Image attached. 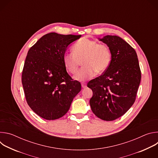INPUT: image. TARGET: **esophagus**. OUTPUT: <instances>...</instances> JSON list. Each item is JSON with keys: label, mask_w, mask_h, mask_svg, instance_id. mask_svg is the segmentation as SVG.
<instances>
[{"label": "esophagus", "mask_w": 158, "mask_h": 158, "mask_svg": "<svg viewBox=\"0 0 158 158\" xmlns=\"http://www.w3.org/2000/svg\"><path fill=\"white\" fill-rule=\"evenodd\" d=\"M81 85H82V88H85V87H87L86 84L84 83V82H82V83L81 84Z\"/></svg>", "instance_id": "34e87169"}]
</instances>
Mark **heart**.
<instances>
[{
    "label": "heart",
    "instance_id": "heart-1",
    "mask_svg": "<svg viewBox=\"0 0 158 158\" xmlns=\"http://www.w3.org/2000/svg\"><path fill=\"white\" fill-rule=\"evenodd\" d=\"M72 51L73 53L64 54L63 63L66 70L74 74L82 62L83 67L74 76L78 81H86L94 77L96 74L104 73L111 60V51L107 45L86 38L75 43Z\"/></svg>",
    "mask_w": 158,
    "mask_h": 158
}]
</instances>
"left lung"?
Listing matches in <instances>:
<instances>
[{
    "mask_svg": "<svg viewBox=\"0 0 158 158\" xmlns=\"http://www.w3.org/2000/svg\"><path fill=\"white\" fill-rule=\"evenodd\" d=\"M99 40L110 48L112 57L102 75L88 82L93 96L90 99L93 113L107 121L124 115L136 100L141 73L137 54L117 35H106Z\"/></svg>",
    "mask_w": 158,
    "mask_h": 158,
    "instance_id": "obj_1",
    "label": "left lung"
}]
</instances>
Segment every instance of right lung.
<instances>
[{"instance_id":"1","label":"right lung","mask_w":158,"mask_h":158,"mask_svg":"<svg viewBox=\"0 0 158 158\" xmlns=\"http://www.w3.org/2000/svg\"><path fill=\"white\" fill-rule=\"evenodd\" d=\"M81 37L51 32L28 51L22 83L28 105L45 119L55 120L64 116L81 91V83L71 78L63 63L67 47Z\"/></svg>"}]
</instances>
